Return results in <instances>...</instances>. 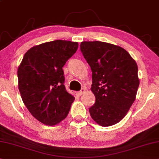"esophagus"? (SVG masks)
I'll return each instance as SVG.
<instances>
[{
  "label": "esophagus",
  "mask_w": 159,
  "mask_h": 159,
  "mask_svg": "<svg viewBox=\"0 0 159 159\" xmlns=\"http://www.w3.org/2000/svg\"><path fill=\"white\" fill-rule=\"evenodd\" d=\"M85 91H86L85 89L82 88L81 89V91H79V92H77V93H76V94H77L78 96H81V95L83 94L84 92H85Z\"/></svg>",
  "instance_id": "34e87169"
}]
</instances>
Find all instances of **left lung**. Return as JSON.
Listing matches in <instances>:
<instances>
[{
	"label": "left lung",
	"instance_id": "left-lung-1",
	"mask_svg": "<svg viewBox=\"0 0 159 159\" xmlns=\"http://www.w3.org/2000/svg\"><path fill=\"white\" fill-rule=\"evenodd\" d=\"M81 51L92 72V92L96 101L90 115L102 126L124 118L134 102L139 80L138 67L126 51L102 41L81 42Z\"/></svg>",
	"mask_w": 159,
	"mask_h": 159
}]
</instances>
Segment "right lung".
<instances>
[{
    "label": "right lung",
    "instance_id": "obj_1",
    "mask_svg": "<svg viewBox=\"0 0 159 159\" xmlns=\"http://www.w3.org/2000/svg\"><path fill=\"white\" fill-rule=\"evenodd\" d=\"M78 43L56 40L33 46L18 67V86L22 101L33 117L48 126L67 117L74 101L66 91L62 67Z\"/></svg>",
    "mask_w": 159,
    "mask_h": 159
}]
</instances>
